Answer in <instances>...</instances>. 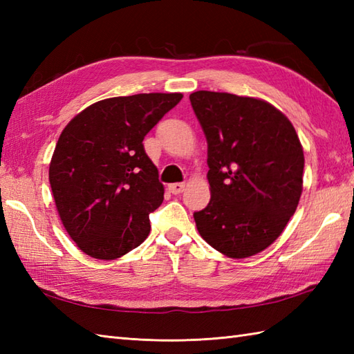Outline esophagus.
Masks as SVG:
<instances>
[{
  "instance_id": "1",
  "label": "esophagus",
  "mask_w": 354,
  "mask_h": 354,
  "mask_svg": "<svg viewBox=\"0 0 354 354\" xmlns=\"http://www.w3.org/2000/svg\"><path fill=\"white\" fill-rule=\"evenodd\" d=\"M184 189H185V184H184V183H175V184H170V185H169V190H170V193H173V194L183 193Z\"/></svg>"
}]
</instances>
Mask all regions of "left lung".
Returning a JSON list of instances; mask_svg holds the SVG:
<instances>
[{
	"mask_svg": "<svg viewBox=\"0 0 354 354\" xmlns=\"http://www.w3.org/2000/svg\"><path fill=\"white\" fill-rule=\"evenodd\" d=\"M212 199L193 214L202 239L231 259L274 243L298 207L304 153L284 114L252 97L196 91Z\"/></svg>",
	"mask_w": 354,
	"mask_h": 354,
	"instance_id": "8db88e82",
	"label": "left lung"
}]
</instances>
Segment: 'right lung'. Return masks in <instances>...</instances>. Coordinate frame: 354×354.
I'll return each instance as SVG.
<instances>
[{
  "label": "right lung",
  "instance_id": "obj_1",
  "mask_svg": "<svg viewBox=\"0 0 354 354\" xmlns=\"http://www.w3.org/2000/svg\"><path fill=\"white\" fill-rule=\"evenodd\" d=\"M183 94L112 97L88 106L62 131L50 162L57 213L82 251L114 260L145 242L164 185L145 145Z\"/></svg>",
  "mask_w": 354,
  "mask_h": 354
}]
</instances>
